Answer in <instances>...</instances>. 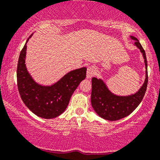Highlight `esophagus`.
Wrapping results in <instances>:
<instances>
[{
  "instance_id": "obj_1",
  "label": "esophagus",
  "mask_w": 160,
  "mask_h": 160,
  "mask_svg": "<svg viewBox=\"0 0 160 160\" xmlns=\"http://www.w3.org/2000/svg\"><path fill=\"white\" fill-rule=\"evenodd\" d=\"M95 73H96V69H95L94 66H89L87 69V78H91V77L94 76Z\"/></svg>"
}]
</instances>
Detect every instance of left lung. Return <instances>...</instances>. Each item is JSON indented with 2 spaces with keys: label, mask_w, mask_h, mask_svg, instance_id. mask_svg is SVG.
I'll return each mask as SVG.
<instances>
[{
  "label": "left lung",
  "mask_w": 160,
  "mask_h": 160,
  "mask_svg": "<svg viewBox=\"0 0 160 160\" xmlns=\"http://www.w3.org/2000/svg\"><path fill=\"white\" fill-rule=\"evenodd\" d=\"M135 41L134 44L142 53L146 68V78L144 83L135 94L128 96H117L112 94L107 88V85L101 79L92 78L91 91V105L94 111L101 118L109 121H116L128 116L138 107L143 100L148 87V61L144 50L135 37L131 36Z\"/></svg>",
  "instance_id": "1"
}]
</instances>
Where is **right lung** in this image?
Segmentation results:
<instances>
[{"label": "right lung", "instance_id": "add662e5", "mask_svg": "<svg viewBox=\"0 0 160 160\" xmlns=\"http://www.w3.org/2000/svg\"><path fill=\"white\" fill-rule=\"evenodd\" d=\"M26 43L20 52L17 64V86L19 94L23 103L36 116L44 119L57 117L66 110L72 94L80 82L85 78L87 69L82 67L69 72L51 86L38 85L32 79L25 64Z\"/></svg>", "mask_w": 160, "mask_h": 160}]
</instances>
